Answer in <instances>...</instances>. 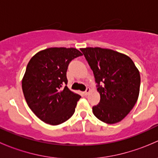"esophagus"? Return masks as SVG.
<instances>
[{
	"label": "esophagus",
	"mask_w": 158,
	"mask_h": 158,
	"mask_svg": "<svg viewBox=\"0 0 158 158\" xmlns=\"http://www.w3.org/2000/svg\"><path fill=\"white\" fill-rule=\"evenodd\" d=\"M89 92H90V89L86 88V89H85V92H84V94H85V95H87L89 93Z\"/></svg>",
	"instance_id": "obj_1"
}]
</instances>
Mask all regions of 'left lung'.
<instances>
[{
    "label": "left lung",
    "mask_w": 158,
    "mask_h": 158,
    "mask_svg": "<svg viewBox=\"0 0 158 158\" xmlns=\"http://www.w3.org/2000/svg\"><path fill=\"white\" fill-rule=\"evenodd\" d=\"M93 72L100 102L92 107L97 118L107 124L122 121L139 95L141 77L131 59L109 49H81Z\"/></svg>",
    "instance_id": "obj_1"
}]
</instances>
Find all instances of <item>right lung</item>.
<instances>
[{"label": "right lung", "instance_id": "add662e5", "mask_svg": "<svg viewBox=\"0 0 158 158\" xmlns=\"http://www.w3.org/2000/svg\"><path fill=\"white\" fill-rule=\"evenodd\" d=\"M82 52L75 48L53 47L30 59L22 80V89L30 109L51 125L63 123L74 114L81 96L71 92L66 72L70 62Z\"/></svg>", "mask_w": 158, "mask_h": 158}]
</instances>
